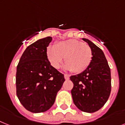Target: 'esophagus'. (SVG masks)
I'll list each match as a JSON object with an SVG mask.
<instances>
[{
  "instance_id": "esophagus-1",
  "label": "esophagus",
  "mask_w": 125,
  "mask_h": 125,
  "mask_svg": "<svg viewBox=\"0 0 125 125\" xmlns=\"http://www.w3.org/2000/svg\"><path fill=\"white\" fill-rule=\"evenodd\" d=\"M64 78L66 80H69V76L67 74H64Z\"/></svg>"
}]
</instances>
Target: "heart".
<instances>
[{"label":"heart","instance_id":"b5f03b06","mask_svg":"<svg viewBox=\"0 0 125 125\" xmlns=\"http://www.w3.org/2000/svg\"><path fill=\"white\" fill-rule=\"evenodd\" d=\"M47 55L51 65L56 69L62 66L65 58V69L74 73L85 71L93 57L91 47L74 39L60 42L52 47H49Z\"/></svg>","mask_w":125,"mask_h":125}]
</instances>
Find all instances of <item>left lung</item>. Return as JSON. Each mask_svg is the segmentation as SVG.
<instances>
[{
	"instance_id": "1",
	"label": "left lung",
	"mask_w": 125,
	"mask_h": 125,
	"mask_svg": "<svg viewBox=\"0 0 125 125\" xmlns=\"http://www.w3.org/2000/svg\"><path fill=\"white\" fill-rule=\"evenodd\" d=\"M92 49L93 57L85 71L70 79L73 102L83 112L92 113L105 105L111 92L110 69L101 49L88 39L83 38Z\"/></svg>"
}]
</instances>
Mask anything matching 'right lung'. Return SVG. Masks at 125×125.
Instances as JSON below:
<instances>
[{"instance_id": "right-lung-1", "label": "right lung", "mask_w": 125, "mask_h": 125, "mask_svg": "<svg viewBox=\"0 0 125 125\" xmlns=\"http://www.w3.org/2000/svg\"><path fill=\"white\" fill-rule=\"evenodd\" d=\"M47 36L27 47L19 60L16 73L17 96L24 107L33 113L49 110L65 82L64 75L51 65Z\"/></svg>"}]
</instances>
